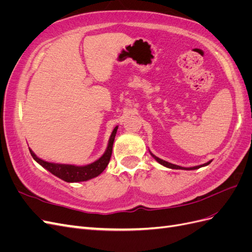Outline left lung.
Masks as SVG:
<instances>
[{
  "label": "left lung",
  "instance_id": "obj_1",
  "mask_svg": "<svg viewBox=\"0 0 252 252\" xmlns=\"http://www.w3.org/2000/svg\"><path fill=\"white\" fill-rule=\"evenodd\" d=\"M150 152V151H149ZM150 155L152 156V158H155V159L156 161L158 162V163H159L161 165H163V166H165V167H167V168H171V169H183V170H194V169H199V168H201V167H204V166H207V165H209L212 161H209V162H207V163H205V164H203V165H199V166H194V167H189V168H186V167H181V166H178V165H174V164H171V163H168V162H166V161H164V159H161L159 158H158V157H156L155 155H152L151 152H150Z\"/></svg>",
  "mask_w": 252,
  "mask_h": 252
}]
</instances>
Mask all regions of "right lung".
<instances>
[{"instance_id":"add662e5","label":"right lung","mask_w":252,"mask_h":252,"mask_svg":"<svg viewBox=\"0 0 252 252\" xmlns=\"http://www.w3.org/2000/svg\"><path fill=\"white\" fill-rule=\"evenodd\" d=\"M118 127L113 129V131L109 138L108 142V146L106 148L104 155L96 159L95 162L85 165V166H75V165H69V164H57V163H50L46 162L44 159L37 158L34 152L29 148L30 155L32 156L33 159L35 162L39 163L42 167H44L45 169H47L49 172H51L53 175L60 178L61 180H63L68 183H77V182H84V181H88L94 179L97 175H100L104 169L107 167L111 154H112V146H113V142L114 138H116Z\"/></svg>"}]
</instances>
